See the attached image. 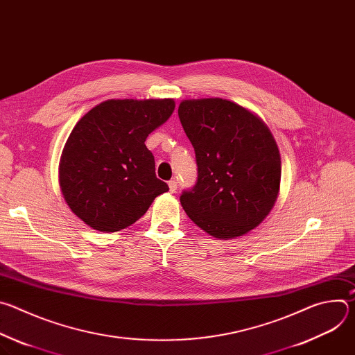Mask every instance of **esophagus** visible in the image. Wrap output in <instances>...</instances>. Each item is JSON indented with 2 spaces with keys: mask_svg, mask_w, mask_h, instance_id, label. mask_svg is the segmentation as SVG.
Listing matches in <instances>:
<instances>
[{
  "mask_svg": "<svg viewBox=\"0 0 355 355\" xmlns=\"http://www.w3.org/2000/svg\"><path fill=\"white\" fill-rule=\"evenodd\" d=\"M168 188H170V192L174 193V192L177 191V181H175V180L168 181Z\"/></svg>",
  "mask_w": 355,
  "mask_h": 355,
  "instance_id": "obj_1",
  "label": "esophagus"
}]
</instances>
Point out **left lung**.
Segmentation results:
<instances>
[{
	"label": "left lung",
	"mask_w": 355,
	"mask_h": 355,
	"mask_svg": "<svg viewBox=\"0 0 355 355\" xmlns=\"http://www.w3.org/2000/svg\"><path fill=\"white\" fill-rule=\"evenodd\" d=\"M178 116L198 166L196 184L180 196L185 214L216 239L257 227L281 182L279 150L267 125L222 98L184 99Z\"/></svg>",
	"instance_id": "8db88e82"
}]
</instances>
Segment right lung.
Wrapping results in <instances>:
<instances>
[{
  "instance_id": "obj_1",
  "label": "right lung",
  "mask_w": 355,
  "mask_h": 355,
  "mask_svg": "<svg viewBox=\"0 0 355 355\" xmlns=\"http://www.w3.org/2000/svg\"><path fill=\"white\" fill-rule=\"evenodd\" d=\"M164 99H108L71 130L60 157L59 182L67 205L85 225L118 232L139 220L168 185L156 177L147 136L174 112Z\"/></svg>"
}]
</instances>
